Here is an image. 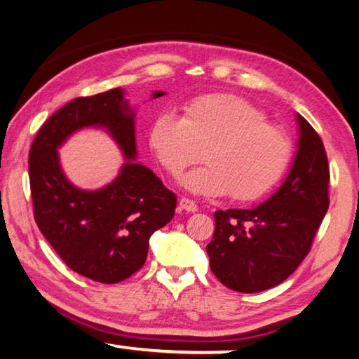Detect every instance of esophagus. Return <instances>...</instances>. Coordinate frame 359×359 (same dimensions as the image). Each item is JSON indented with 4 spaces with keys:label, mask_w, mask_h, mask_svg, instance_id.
Returning a JSON list of instances; mask_svg holds the SVG:
<instances>
[{
    "label": "esophagus",
    "mask_w": 359,
    "mask_h": 359,
    "mask_svg": "<svg viewBox=\"0 0 359 359\" xmlns=\"http://www.w3.org/2000/svg\"><path fill=\"white\" fill-rule=\"evenodd\" d=\"M179 207L185 212H198V204L188 198H182L179 201Z\"/></svg>",
    "instance_id": "esophagus-1"
}]
</instances>
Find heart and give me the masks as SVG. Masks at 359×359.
Returning <instances> with one entry per match:
<instances>
[{
  "instance_id": "b5f03b06",
  "label": "heart",
  "mask_w": 359,
  "mask_h": 359,
  "mask_svg": "<svg viewBox=\"0 0 359 359\" xmlns=\"http://www.w3.org/2000/svg\"><path fill=\"white\" fill-rule=\"evenodd\" d=\"M149 147L165 171L177 177L202 158L205 165L182 184L201 196L240 202L262 198L283 177L292 141L252 103L236 95H205L184 107L182 117L158 116L149 128Z\"/></svg>"
}]
</instances>
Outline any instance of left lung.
Here are the masks:
<instances>
[{
  "instance_id": "8db88e82",
  "label": "left lung",
  "mask_w": 359,
  "mask_h": 359,
  "mask_svg": "<svg viewBox=\"0 0 359 359\" xmlns=\"http://www.w3.org/2000/svg\"><path fill=\"white\" fill-rule=\"evenodd\" d=\"M298 152L281 188L250 210H217L210 270L227 289L254 293L285 281L311 251L330 205L327 151L298 114Z\"/></svg>"
}]
</instances>
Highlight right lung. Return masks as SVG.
Masks as SVG:
<instances>
[{
  "mask_svg": "<svg viewBox=\"0 0 359 359\" xmlns=\"http://www.w3.org/2000/svg\"><path fill=\"white\" fill-rule=\"evenodd\" d=\"M165 93H155L154 99ZM109 130L128 160L135 158L133 113L119 88L76 97L39 128L28 157L32 210L37 227L70 270L116 284L146 262L149 238L172 219L177 196L151 169L128 161L111 185L78 190L60 168L56 149L75 130Z\"/></svg>",
  "mask_w": 359,
  "mask_h": 359,
  "instance_id": "1",
  "label": "right lung"
}]
</instances>
